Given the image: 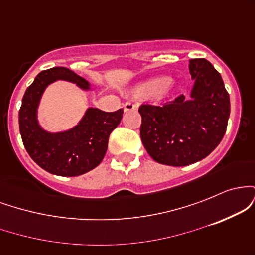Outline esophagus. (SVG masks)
I'll return each instance as SVG.
<instances>
[{
	"label": "esophagus",
	"mask_w": 255,
	"mask_h": 255,
	"mask_svg": "<svg viewBox=\"0 0 255 255\" xmlns=\"http://www.w3.org/2000/svg\"><path fill=\"white\" fill-rule=\"evenodd\" d=\"M136 109H137V104L133 103V102H126L124 105L125 111H131V110H136Z\"/></svg>",
	"instance_id": "obj_1"
}]
</instances>
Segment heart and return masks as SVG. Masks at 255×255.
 Masks as SVG:
<instances>
[{
  "instance_id": "obj_1",
  "label": "heart",
  "mask_w": 255,
  "mask_h": 255,
  "mask_svg": "<svg viewBox=\"0 0 255 255\" xmlns=\"http://www.w3.org/2000/svg\"><path fill=\"white\" fill-rule=\"evenodd\" d=\"M170 79L166 77L154 78L137 85L134 89V95L137 97H154L158 95H165L171 89Z\"/></svg>"
}]
</instances>
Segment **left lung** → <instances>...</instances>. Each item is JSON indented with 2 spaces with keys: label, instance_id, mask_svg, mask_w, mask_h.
I'll return each mask as SVG.
<instances>
[{
  "label": "left lung",
  "instance_id": "8db88e82",
  "mask_svg": "<svg viewBox=\"0 0 255 255\" xmlns=\"http://www.w3.org/2000/svg\"><path fill=\"white\" fill-rule=\"evenodd\" d=\"M195 83L191 99L183 95L163 105L141 104L140 136L157 163L186 166L209 156L223 139L230 115L223 79L205 58L189 60Z\"/></svg>",
  "mask_w": 255,
  "mask_h": 255
}]
</instances>
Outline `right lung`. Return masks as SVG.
I'll use <instances>...</instances> for the list:
<instances>
[{
  "label": "right lung",
  "mask_w": 255,
  "mask_h": 255,
  "mask_svg": "<svg viewBox=\"0 0 255 255\" xmlns=\"http://www.w3.org/2000/svg\"><path fill=\"white\" fill-rule=\"evenodd\" d=\"M62 79L90 89L89 83L71 69L55 67L37 75L26 90L19 110V128L30 157L40 168L58 176H79L92 170L103 160L110 133L118 127L124 109L113 113L90 108L72 129L48 133L37 121V108L49 84Z\"/></svg>",
  "instance_id": "right-lung-1"
}]
</instances>
